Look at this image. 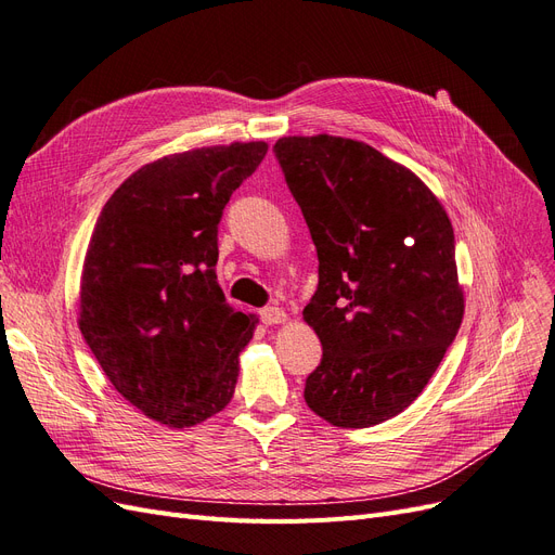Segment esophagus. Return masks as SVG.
Segmentation results:
<instances>
[{"label":"esophagus","instance_id":"34e87169","mask_svg":"<svg viewBox=\"0 0 555 555\" xmlns=\"http://www.w3.org/2000/svg\"><path fill=\"white\" fill-rule=\"evenodd\" d=\"M260 320L264 325H281V323H285V320H288V313H285L279 307H267V309L260 311Z\"/></svg>","mask_w":555,"mask_h":555}]
</instances>
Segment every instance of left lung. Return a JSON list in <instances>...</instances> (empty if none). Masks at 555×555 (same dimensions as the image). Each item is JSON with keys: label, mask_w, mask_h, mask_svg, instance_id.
Wrapping results in <instances>:
<instances>
[{"label": "left lung", "mask_w": 555, "mask_h": 555, "mask_svg": "<svg viewBox=\"0 0 555 555\" xmlns=\"http://www.w3.org/2000/svg\"><path fill=\"white\" fill-rule=\"evenodd\" d=\"M274 152L320 262L304 320L323 360L304 399L341 428L397 417L431 380L466 309L452 221L413 170L362 140L288 135Z\"/></svg>", "instance_id": "1"}]
</instances>
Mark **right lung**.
<instances>
[{
    "mask_svg": "<svg viewBox=\"0 0 555 555\" xmlns=\"http://www.w3.org/2000/svg\"><path fill=\"white\" fill-rule=\"evenodd\" d=\"M264 154L256 140L156 158L119 184L89 237L78 327L113 387L158 424H201L235 395L258 318L225 301L217 225Z\"/></svg>",
    "mask_w": 555,
    "mask_h": 555,
    "instance_id": "add662e5",
    "label": "right lung"
}]
</instances>
